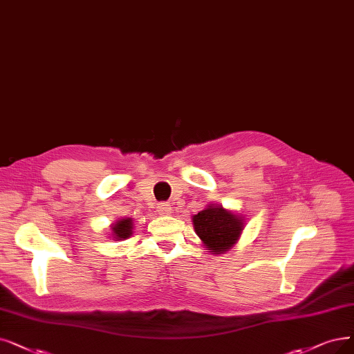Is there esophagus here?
Returning <instances> with one entry per match:
<instances>
[{
    "label": "esophagus",
    "instance_id": "1",
    "mask_svg": "<svg viewBox=\"0 0 354 354\" xmlns=\"http://www.w3.org/2000/svg\"><path fill=\"white\" fill-rule=\"evenodd\" d=\"M157 209H158V214L164 215V216L173 214V207H171V205H169V203H160L157 206Z\"/></svg>",
    "mask_w": 354,
    "mask_h": 354
}]
</instances>
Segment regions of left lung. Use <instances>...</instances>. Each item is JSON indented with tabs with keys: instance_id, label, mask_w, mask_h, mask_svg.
I'll list each match as a JSON object with an SVG mask.
<instances>
[{
	"instance_id": "8db88e82",
	"label": "left lung",
	"mask_w": 354,
	"mask_h": 354,
	"mask_svg": "<svg viewBox=\"0 0 354 354\" xmlns=\"http://www.w3.org/2000/svg\"><path fill=\"white\" fill-rule=\"evenodd\" d=\"M193 225L196 234L205 243L206 248L215 254L228 251L244 228L241 218L215 206H209L194 215Z\"/></svg>"
}]
</instances>
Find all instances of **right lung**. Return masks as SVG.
<instances>
[{
	"label": "right lung",
	"instance_id": "1",
	"mask_svg": "<svg viewBox=\"0 0 354 354\" xmlns=\"http://www.w3.org/2000/svg\"><path fill=\"white\" fill-rule=\"evenodd\" d=\"M132 228H133L132 219L126 218V219L119 221L115 226H111V231H113V235H115L116 239H124V238L131 236Z\"/></svg>",
	"mask_w": 354,
	"mask_h": 354
}]
</instances>
